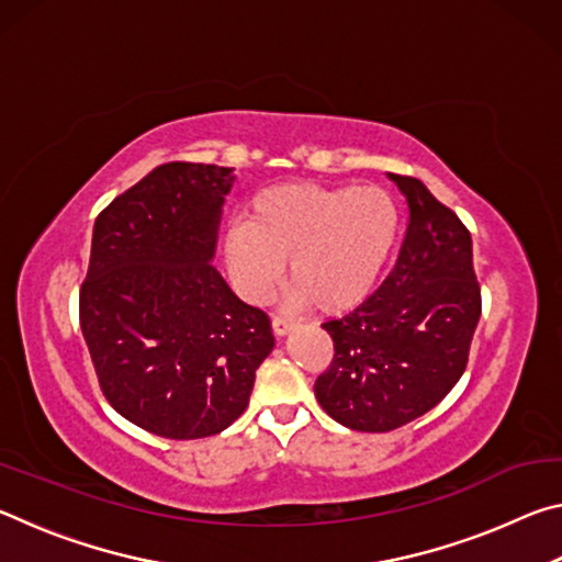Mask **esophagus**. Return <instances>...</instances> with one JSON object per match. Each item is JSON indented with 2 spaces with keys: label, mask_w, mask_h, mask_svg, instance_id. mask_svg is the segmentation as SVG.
<instances>
[{
  "label": "esophagus",
  "mask_w": 562,
  "mask_h": 562,
  "mask_svg": "<svg viewBox=\"0 0 562 562\" xmlns=\"http://www.w3.org/2000/svg\"><path fill=\"white\" fill-rule=\"evenodd\" d=\"M294 327H297V322H294V319L280 317V315L272 317V331H274V337H284V335H288V331H292Z\"/></svg>",
  "instance_id": "34e87169"
}]
</instances>
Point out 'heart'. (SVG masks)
<instances>
[{
    "label": "heart",
    "mask_w": 562,
    "mask_h": 562,
    "mask_svg": "<svg viewBox=\"0 0 562 562\" xmlns=\"http://www.w3.org/2000/svg\"><path fill=\"white\" fill-rule=\"evenodd\" d=\"M402 231L396 198L379 186L280 183L260 190L247 223L225 237V260L250 300L268 297L290 260L300 300L327 315L367 300Z\"/></svg>",
    "instance_id": "obj_1"
}]
</instances>
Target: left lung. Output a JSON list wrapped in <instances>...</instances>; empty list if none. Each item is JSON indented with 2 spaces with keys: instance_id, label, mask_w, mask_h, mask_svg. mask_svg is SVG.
Listing matches in <instances>:
<instances>
[{
  "instance_id": "left-lung-1",
  "label": "left lung",
  "mask_w": 562,
  "mask_h": 562,
  "mask_svg": "<svg viewBox=\"0 0 562 562\" xmlns=\"http://www.w3.org/2000/svg\"><path fill=\"white\" fill-rule=\"evenodd\" d=\"M408 203L396 265L372 297L325 322L335 357L315 382L319 406L355 431H394L451 392L481 317L471 233L422 180L389 173Z\"/></svg>"
}]
</instances>
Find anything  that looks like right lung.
Segmentation results:
<instances>
[{
	"label": "right lung",
	"mask_w": 562,
	"mask_h": 562,
	"mask_svg": "<svg viewBox=\"0 0 562 562\" xmlns=\"http://www.w3.org/2000/svg\"><path fill=\"white\" fill-rule=\"evenodd\" d=\"M233 168L164 164L93 225L79 319L116 412L164 439H205L240 416L274 347L270 317L213 268Z\"/></svg>",
	"instance_id": "add662e5"
}]
</instances>
